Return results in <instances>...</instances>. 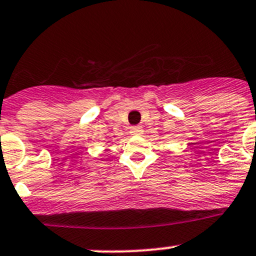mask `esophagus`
<instances>
[{"mask_svg": "<svg viewBox=\"0 0 256 256\" xmlns=\"http://www.w3.org/2000/svg\"><path fill=\"white\" fill-rule=\"evenodd\" d=\"M131 135H135V136H141L144 134V128L142 126H132L130 130Z\"/></svg>", "mask_w": 256, "mask_h": 256, "instance_id": "34e87169", "label": "esophagus"}]
</instances>
